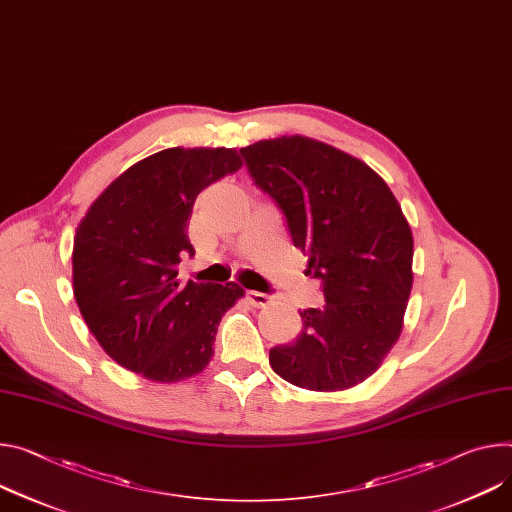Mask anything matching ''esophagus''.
<instances>
[{"label":"esophagus","instance_id":"esophagus-1","mask_svg":"<svg viewBox=\"0 0 512 512\" xmlns=\"http://www.w3.org/2000/svg\"><path fill=\"white\" fill-rule=\"evenodd\" d=\"M247 300H249L253 306H267L271 298H269L267 294H263V292L251 290V292H247Z\"/></svg>","mask_w":512,"mask_h":512}]
</instances>
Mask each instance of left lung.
Masks as SVG:
<instances>
[{"instance_id": "left-lung-1", "label": "left lung", "mask_w": 512, "mask_h": 512, "mask_svg": "<svg viewBox=\"0 0 512 512\" xmlns=\"http://www.w3.org/2000/svg\"><path fill=\"white\" fill-rule=\"evenodd\" d=\"M241 155L324 296L322 308L300 312L296 341L269 351L273 371L306 390L357 386L398 341L412 288L414 243L398 200L363 161L306 136L259 141Z\"/></svg>"}]
</instances>
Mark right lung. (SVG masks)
<instances>
[{
	"instance_id": "1",
	"label": "right lung",
	"mask_w": 512,
	"mask_h": 512,
	"mask_svg": "<svg viewBox=\"0 0 512 512\" xmlns=\"http://www.w3.org/2000/svg\"><path fill=\"white\" fill-rule=\"evenodd\" d=\"M243 165L235 149H165L134 163L89 206L73 241V294L104 351L153 382L210 363L237 284L179 280L194 257L188 220L198 194Z\"/></svg>"
}]
</instances>
